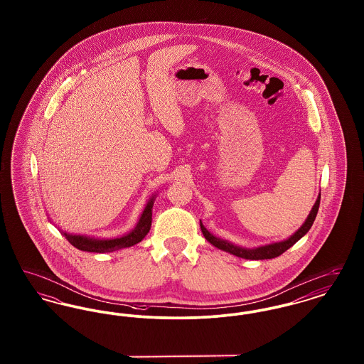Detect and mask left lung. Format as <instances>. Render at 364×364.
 I'll return each mask as SVG.
<instances>
[{
    "label": "left lung",
    "instance_id": "8db88e82",
    "mask_svg": "<svg viewBox=\"0 0 364 364\" xmlns=\"http://www.w3.org/2000/svg\"><path fill=\"white\" fill-rule=\"evenodd\" d=\"M319 202H321V193L318 195V198L315 200V205L312 206L311 211H310L309 217L306 218L304 224L300 226L291 237H288L282 242H272V244L259 245V247H254V248H247V247H240V245H236L233 242L214 236L205 228L202 221H200V229H202V233H203L205 239L210 244H213L218 250H223V251L229 252L235 257L251 260L272 259V258H276V257H279L281 254H284L288 248H291L294 242H299L311 229L312 224L315 221V217H316V213H318V208H319Z\"/></svg>",
    "mask_w": 364,
    "mask_h": 364
}]
</instances>
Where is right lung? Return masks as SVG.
Returning <instances> with one entry per match:
<instances>
[{
    "instance_id": "1",
    "label": "right lung",
    "mask_w": 364,
    "mask_h": 364,
    "mask_svg": "<svg viewBox=\"0 0 364 364\" xmlns=\"http://www.w3.org/2000/svg\"><path fill=\"white\" fill-rule=\"evenodd\" d=\"M156 198V193L150 196V199L147 200L146 206L139 217V221L135 228L120 237L98 239V237L86 236V235H73V233H67V232H61V233L67 237V240L73 247H76L80 251H87V252L105 254V252H113V251H117L122 248L132 247V245L138 244L139 242H141L151 228V215H153V206H154Z\"/></svg>"
}]
</instances>
